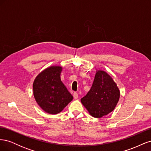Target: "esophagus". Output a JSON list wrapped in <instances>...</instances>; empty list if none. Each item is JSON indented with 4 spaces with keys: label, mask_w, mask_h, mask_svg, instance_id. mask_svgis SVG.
Masks as SVG:
<instances>
[{
    "label": "esophagus",
    "mask_w": 151,
    "mask_h": 151,
    "mask_svg": "<svg viewBox=\"0 0 151 151\" xmlns=\"http://www.w3.org/2000/svg\"><path fill=\"white\" fill-rule=\"evenodd\" d=\"M73 96H74V99H77L79 97V96H78V94H77L76 92H74V94H73Z\"/></svg>",
    "instance_id": "34e87169"
}]
</instances>
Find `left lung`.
Returning <instances> with one entry per match:
<instances>
[{
	"label": "left lung",
	"instance_id": "1",
	"mask_svg": "<svg viewBox=\"0 0 151 151\" xmlns=\"http://www.w3.org/2000/svg\"><path fill=\"white\" fill-rule=\"evenodd\" d=\"M119 98V89L110 76L97 70L92 87L81 101L91 116L101 118L115 109Z\"/></svg>",
	"mask_w": 151,
	"mask_h": 151
}]
</instances>
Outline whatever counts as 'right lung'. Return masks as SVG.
Returning a JSON list of instances; mask_svg holds the SVG:
<instances>
[{"instance_id": "obj_1", "label": "right lung", "mask_w": 151, "mask_h": 151, "mask_svg": "<svg viewBox=\"0 0 151 151\" xmlns=\"http://www.w3.org/2000/svg\"><path fill=\"white\" fill-rule=\"evenodd\" d=\"M62 67L52 66L37 76L33 83V94L36 101L43 110L49 114L62 111L73 99L60 79Z\"/></svg>"}]
</instances>
